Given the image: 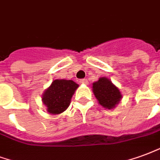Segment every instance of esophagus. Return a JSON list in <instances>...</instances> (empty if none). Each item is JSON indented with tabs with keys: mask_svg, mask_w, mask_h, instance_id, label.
<instances>
[{
	"mask_svg": "<svg viewBox=\"0 0 160 160\" xmlns=\"http://www.w3.org/2000/svg\"><path fill=\"white\" fill-rule=\"evenodd\" d=\"M80 82L81 84H85V85H87V84H88V80H86V79H81V80H80Z\"/></svg>",
	"mask_w": 160,
	"mask_h": 160,
	"instance_id": "obj_1",
	"label": "esophagus"
}]
</instances>
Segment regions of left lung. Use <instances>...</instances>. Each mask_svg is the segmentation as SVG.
Listing matches in <instances>:
<instances>
[{
    "label": "left lung",
    "mask_w": 160,
    "mask_h": 160,
    "mask_svg": "<svg viewBox=\"0 0 160 160\" xmlns=\"http://www.w3.org/2000/svg\"><path fill=\"white\" fill-rule=\"evenodd\" d=\"M93 92L102 106L108 109H112L119 103L122 96L116 86L110 80L102 77L98 81L93 83Z\"/></svg>",
    "instance_id": "obj_1"
}]
</instances>
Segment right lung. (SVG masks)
Masks as SVG:
<instances>
[{
  "label": "right lung",
  "instance_id": "add662e5",
  "mask_svg": "<svg viewBox=\"0 0 160 160\" xmlns=\"http://www.w3.org/2000/svg\"><path fill=\"white\" fill-rule=\"evenodd\" d=\"M78 84L73 80H56L42 96V101L47 111L52 114L62 113L69 106L71 98L78 88Z\"/></svg>",
  "mask_w": 160,
  "mask_h": 160
}]
</instances>
